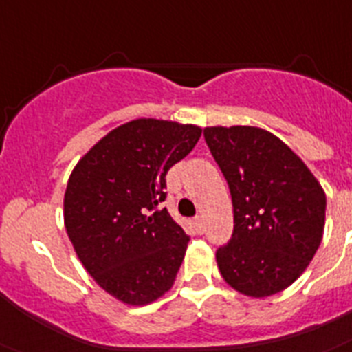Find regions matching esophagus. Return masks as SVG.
I'll use <instances>...</instances> for the list:
<instances>
[{"instance_id":"1","label":"esophagus","mask_w":352,"mask_h":352,"mask_svg":"<svg viewBox=\"0 0 352 352\" xmlns=\"http://www.w3.org/2000/svg\"><path fill=\"white\" fill-rule=\"evenodd\" d=\"M195 229H197V232H204V229H206V221H204L202 217H197L193 221Z\"/></svg>"}]
</instances>
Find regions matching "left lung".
<instances>
[{
  "mask_svg": "<svg viewBox=\"0 0 352 352\" xmlns=\"http://www.w3.org/2000/svg\"><path fill=\"white\" fill-rule=\"evenodd\" d=\"M204 138L226 177L234 231L217 252L223 281L263 299L297 281L317 252L326 193L302 159L259 126H206Z\"/></svg>",
  "mask_w": 352,
  "mask_h": 352,
  "instance_id": "1",
  "label": "left lung"
}]
</instances>
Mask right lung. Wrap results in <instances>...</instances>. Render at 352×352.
Here are the masks:
<instances>
[{"mask_svg": "<svg viewBox=\"0 0 352 352\" xmlns=\"http://www.w3.org/2000/svg\"><path fill=\"white\" fill-rule=\"evenodd\" d=\"M197 125L140 118L103 135L76 162L64 193V226L100 288L129 306L170 290L188 234L159 209L166 173L195 148Z\"/></svg>", "mask_w": 352, "mask_h": 352, "instance_id": "right-lung-1", "label": "right lung"}]
</instances>
